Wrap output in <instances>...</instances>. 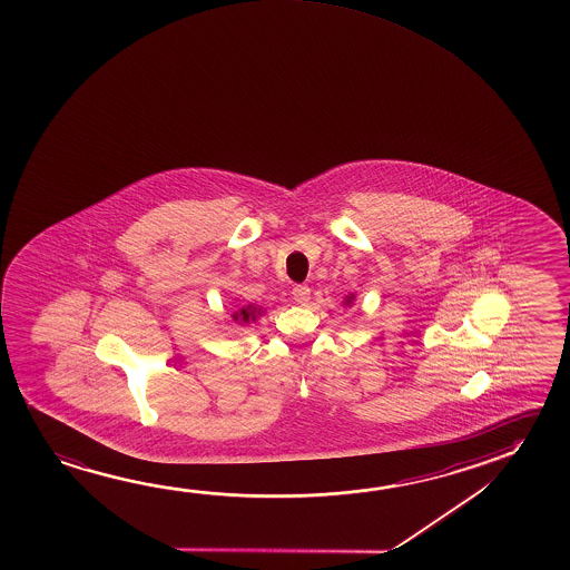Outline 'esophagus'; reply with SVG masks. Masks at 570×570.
<instances>
[{
    "mask_svg": "<svg viewBox=\"0 0 570 570\" xmlns=\"http://www.w3.org/2000/svg\"><path fill=\"white\" fill-rule=\"evenodd\" d=\"M292 296H294V299H296L298 304L306 306L309 302L308 286H306V284H298V286H294V289H292Z\"/></svg>",
    "mask_w": 570,
    "mask_h": 570,
    "instance_id": "esophagus-1",
    "label": "esophagus"
}]
</instances>
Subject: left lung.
<instances>
[{
  "label": "left lung",
  "instance_id": "8db88e82",
  "mask_svg": "<svg viewBox=\"0 0 570 570\" xmlns=\"http://www.w3.org/2000/svg\"><path fill=\"white\" fill-rule=\"evenodd\" d=\"M355 296L354 294H347L344 299V306H352L354 304Z\"/></svg>",
  "mask_w": 570,
  "mask_h": 570
}]
</instances>
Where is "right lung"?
<instances>
[{
  "label": "right lung",
  "mask_w": 570,
  "mask_h": 570,
  "mask_svg": "<svg viewBox=\"0 0 570 570\" xmlns=\"http://www.w3.org/2000/svg\"><path fill=\"white\" fill-rule=\"evenodd\" d=\"M262 314H264L262 306H254V304H248V306H234L233 314H230V322H233L234 326H248V324H254Z\"/></svg>",
  "instance_id": "right-lung-1"
}]
</instances>
